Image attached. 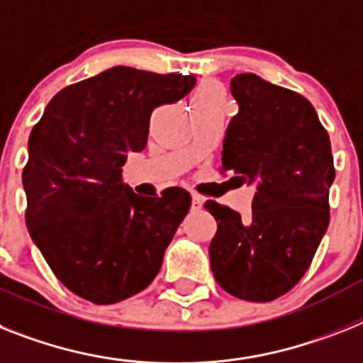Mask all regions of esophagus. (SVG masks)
I'll use <instances>...</instances> for the list:
<instances>
[{"instance_id": "1", "label": "esophagus", "mask_w": 363, "mask_h": 363, "mask_svg": "<svg viewBox=\"0 0 363 363\" xmlns=\"http://www.w3.org/2000/svg\"><path fill=\"white\" fill-rule=\"evenodd\" d=\"M203 203H205V197L203 196H199V194L191 196V210H201Z\"/></svg>"}]
</instances>
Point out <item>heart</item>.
<instances>
[{
  "label": "heart",
  "mask_w": 363,
  "mask_h": 363,
  "mask_svg": "<svg viewBox=\"0 0 363 363\" xmlns=\"http://www.w3.org/2000/svg\"><path fill=\"white\" fill-rule=\"evenodd\" d=\"M191 106L194 111H203V108H216V106H225V92L214 81H203L197 84L191 96Z\"/></svg>",
  "instance_id": "heart-1"
}]
</instances>
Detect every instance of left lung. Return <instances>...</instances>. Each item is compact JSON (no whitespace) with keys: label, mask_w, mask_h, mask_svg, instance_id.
<instances>
[{"label":"left lung","mask_w":363,"mask_h":363,"mask_svg":"<svg viewBox=\"0 0 363 363\" xmlns=\"http://www.w3.org/2000/svg\"><path fill=\"white\" fill-rule=\"evenodd\" d=\"M230 92L240 111L225 133L221 173L257 191L249 221L206 201L218 221L210 266L227 294L269 303L303 279L327 233L336 177L330 138L312 103L294 90L240 73Z\"/></svg>","instance_id":"left-lung-1"}]
</instances>
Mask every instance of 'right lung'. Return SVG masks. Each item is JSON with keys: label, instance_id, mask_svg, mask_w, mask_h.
I'll return each mask as SVG.
<instances>
[{"label": "right lung", "instance_id": "right-lung-1", "mask_svg": "<svg viewBox=\"0 0 363 363\" xmlns=\"http://www.w3.org/2000/svg\"><path fill=\"white\" fill-rule=\"evenodd\" d=\"M194 84V75L116 66L62 88L33 127L21 173L26 223L55 277L79 297L120 303L160 271L191 196L179 186L136 196L121 166L147 145L151 112Z\"/></svg>", "mask_w": 363, "mask_h": 363}]
</instances>
